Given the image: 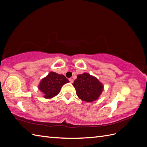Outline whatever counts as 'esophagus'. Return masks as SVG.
<instances>
[{"mask_svg": "<svg viewBox=\"0 0 147 147\" xmlns=\"http://www.w3.org/2000/svg\"><path fill=\"white\" fill-rule=\"evenodd\" d=\"M69 82H70V83H73V82H74V80H73L72 78H71L69 79Z\"/></svg>", "mask_w": 147, "mask_h": 147, "instance_id": "esophagus-1", "label": "esophagus"}]
</instances>
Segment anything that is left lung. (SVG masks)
Here are the masks:
<instances>
[{
  "mask_svg": "<svg viewBox=\"0 0 147 147\" xmlns=\"http://www.w3.org/2000/svg\"><path fill=\"white\" fill-rule=\"evenodd\" d=\"M73 86L79 98L88 102L98 99L104 88L98 80L87 73L78 75Z\"/></svg>",
  "mask_w": 147,
  "mask_h": 147,
  "instance_id": "obj_1",
  "label": "left lung"
}]
</instances>
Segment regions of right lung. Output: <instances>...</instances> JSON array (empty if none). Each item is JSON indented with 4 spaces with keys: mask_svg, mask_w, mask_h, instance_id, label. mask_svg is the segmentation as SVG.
<instances>
[{
    "mask_svg": "<svg viewBox=\"0 0 147 147\" xmlns=\"http://www.w3.org/2000/svg\"><path fill=\"white\" fill-rule=\"evenodd\" d=\"M68 82L64 75L51 72L42 80L38 89L43 92L45 98L50 99L58 94L61 87Z\"/></svg>",
    "mask_w": 147,
    "mask_h": 147,
    "instance_id": "1",
    "label": "right lung"
}]
</instances>
